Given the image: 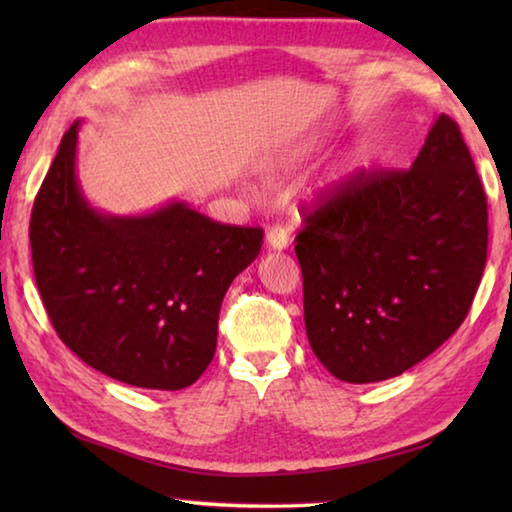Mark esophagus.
<instances>
[{
	"instance_id": "1",
	"label": "esophagus",
	"mask_w": 512,
	"mask_h": 512,
	"mask_svg": "<svg viewBox=\"0 0 512 512\" xmlns=\"http://www.w3.org/2000/svg\"><path fill=\"white\" fill-rule=\"evenodd\" d=\"M266 246L271 250H287L291 246L289 232L280 228V225H275V228L266 232Z\"/></svg>"
}]
</instances>
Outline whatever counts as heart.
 Returning <instances> with one entry per match:
<instances>
[{
	"label": "heart",
	"instance_id": "1",
	"mask_svg": "<svg viewBox=\"0 0 512 512\" xmlns=\"http://www.w3.org/2000/svg\"><path fill=\"white\" fill-rule=\"evenodd\" d=\"M305 153H307V151H302V153H298V155H296V158H305Z\"/></svg>",
	"mask_w": 512,
	"mask_h": 512
}]
</instances>
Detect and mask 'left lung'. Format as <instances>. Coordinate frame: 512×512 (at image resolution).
Segmentation results:
<instances>
[{"label":"left lung","instance_id":"obj_1","mask_svg":"<svg viewBox=\"0 0 512 512\" xmlns=\"http://www.w3.org/2000/svg\"><path fill=\"white\" fill-rule=\"evenodd\" d=\"M311 350L336 379L402 375L452 336L488 255V201L454 119L406 171H359L296 237Z\"/></svg>","mask_w":512,"mask_h":512}]
</instances>
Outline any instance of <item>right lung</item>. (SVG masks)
<instances>
[{
    "mask_svg": "<svg viewBox=\"0 0 512 512\" xmlns=\"http://www.w3.org/2000/svg\"><path fill=\"white\" fill-rule=\"evenodd\" d=\"M81 121L63 135L31 212L33 273L51 325L88 366L153 391L210 366L225 291L255 262L262 228L223 225L183 201L103 214L76 178Z\"/></svg>",
    "mask_w": 512,
    "mask_h": 512,
    "instance_id": "right-lung-1",
    "label": "right lung"
}]
</instances>
